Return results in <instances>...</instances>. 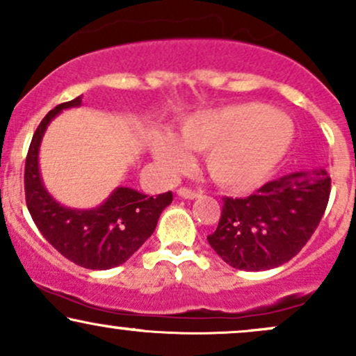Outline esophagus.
<instances>
[{
	"instance_id": "esophagus-1",
	"label": "esophagus",
	"mask_w": 356,
	"mask_h": 356,
	"mask_svg": "<svg viewBox=\"0 0 356 356\" xmlns=\"http://www.w3.org/2000/svg\"><path fill=\"white\" fill-rule=\"evenodd\" d=\"M177 194L181 195V197H184V199H195V197H199V192L197 191L187 189V187H181V189L177 191Z\"/></svg>"
}]
</instances>
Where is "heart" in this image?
Segmentation results:
<instances>
[{
    "label": "heart",
    "mask_w": 356,
    "mask_h": 356,
    "mask_svg": "<svg viewBox=\"0 0 356 356\" xmlns=\"http://www.w3.org/2000/svg\"><path fill=\"white\" fill-rule=\"evenodd\" d=\"M295 125L281 110L264 104L229 105L187 117L177 137H152L154 159L169 172L189 162V150L207 152V172L219 186L248 189L268 177L288 154Z\"/></svg>",
    "instance_id": "b5f03b06"
}]
</instances>
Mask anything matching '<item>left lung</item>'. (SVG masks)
<instances>
[{
    "label": "left lung",
    "mask_w": 356,
    "mask_h": 356,
    "mask_svg": "<svg viewBox=\"0 0 356 356\" xmlns=\"http://www.w3.org/2000/svg\"><path fill=\"white\" fill-rule=\"evenodd\" d=\"M330 187L326 170H300L264 184L244 199L224 197L218 229L207 241L236 269L281 266L312 238L325 214Z\"/></svg>",
    "instance_id": "8db88e82"
}]
</instances>
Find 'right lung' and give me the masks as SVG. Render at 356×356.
Here are the masks:
<instances>
[{
    "mask_svg": "<svg viewBox=\"0 0 356 356\" xmlns=\"http://www.w3.org/2000/svg\"><path fill=\"white\" fill-rule=\"evenodd\" d=\"M80 105L81 97L56 105L38 125L24 164V195L36 227L60 254L81 268L110 269L125 263L152 236L162 211L172 202V192L150 197L130 187H117L93 209H72L55 201L40 175V144L61 110Z\"/></svg>",
    "mask_w": 356,
    "mask_h": 356,
    "instance_id": "obj_1",
    "label": "right lung"
}]
</instances>
